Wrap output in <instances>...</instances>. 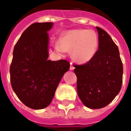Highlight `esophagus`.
Wrapping results in <instances>:
<instances>
[{
  "mask_svg": "<svg viewBox=\"0 0 131 131\" xmlns=\"http://www.w3.org/2000/svg\"><path fill=\"white\" fill-rule=\"evenodd\" d=\"M69 69L71 70V71H73L74 69V67L73 66L72 63H71V64H70V67H69Z\"/></svg>",
  "mask_w": 131,
  "mask_h": 131,
  "instance_id": "1",
  "label": "esophagus"
}]
</instances>
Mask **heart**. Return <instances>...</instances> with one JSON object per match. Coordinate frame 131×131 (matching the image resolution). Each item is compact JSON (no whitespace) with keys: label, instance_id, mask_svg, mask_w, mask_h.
Instances as JSON below:
<instances>
[{"label":"heart","instance_id":"b5f03b06","mask_svg":"<svg viewBox=\"0 0 131 131\" xmlns=\"http://www.w3.org/2000/svg\"><path fill=\"white\" fill-rule=\"evenodd\" d=\"M99 44V37L94 30L74 29L62 34L59 42L54 45V50L59 54L72 52V58L76 62L86 64L96 54Z\"/></svg>","mask_w":131,"mask_h":131}]
</instances>
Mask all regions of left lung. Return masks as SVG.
I'll use <instances>...</instances> for the list:
<instances>
[{
  "mask_svg": "<svg viewBox=\"0 0 131 131\" xmlns=\"http://www.w3.org/2000/svg\"><path fill=\"white\" fill-rule=\"evenodd\" d=\"M99 49L90 62L74 65L77 77V93L89 108L106 106L119 93L123 81V64L118 48L110 35L96 27Z\"/></svg>",
  "mask_w": 131,
  "mask_h": 131,
  "instance_id": "1",
  "label": "left lung"
}]
</instances>
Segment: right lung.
Instances as JSON below:
<instances>
[{"label": "right lung", "instance_id": "right-lung-1", "mask_svg": "<svg viewBox=\"0 0 131 131\" xmlns=\"http://www.w3.org/2000/svg\"><path fill=\"white\" fill-rule=\"evenodd\" d=\"M53 23H37L23 32L14 47L10 82L18 99L32 109L52 102L57 86L69 69L67 60H48L49 35Z\"/></svg>", "mask_w": 131, "mask_h": 131}]
</instances>
